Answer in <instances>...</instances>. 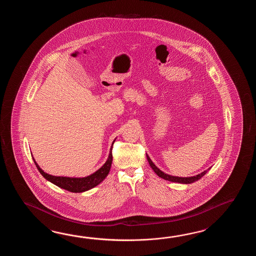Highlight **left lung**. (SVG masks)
Returning a JSON list of instances; mask_svg holds the SVG:
<instances>
[{
  "instance_id": "1",
  "label": "left lung",
  "mask_w": 256,
  "mask_h": 256,
  "mask_svg": "<svg viewBox=\"0 0 256 256\" xmlns=\"http://www.w3.org/2000/svg\"><path fill=\"white\" fill-rule=\"evenodd\" d=\"M147 160H148V163L151 166V168H152V170L156 173L158 176H160V178H162L164 180H168V181H171V182H176V183H182V184H190V183H193V182H195L196 180H200L202 176H204V174L207 173L208 171V170H205L204 172H202L200 174H198V176H190V178H178V176H170V174H164V172H162L160 169L158 168L156 166V164L152 163V160L150 159V158L146 156Z\"/></svg>"
}]
</instances>
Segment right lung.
Here are the masks:
<instances>
[{"label": "right lung", "mask_w": 256, "mask_h": 256, "mask_svg": "<svg viewBox=\"0 0 256 256\" xmlns=\"http://www.w3.org/2000/svg\"><path fill=\"white\" fill-rule=\"evenodd\" d=\"M114 142H112V146H114ZM112 146L110 148L108 160L100 168L98 169V171H96L95 173H93L90 176H88L86 178H66V176H54L46 174L39 168L38 164L34 161V158L33 159L40 174H42L46 180H48L51 183H53L54 185L60 186L63 190H66L80 193V192L88 190L98 185L108 176L110 166H112Z\"/></svg>", "instance_id": "1"}]
</instances>
